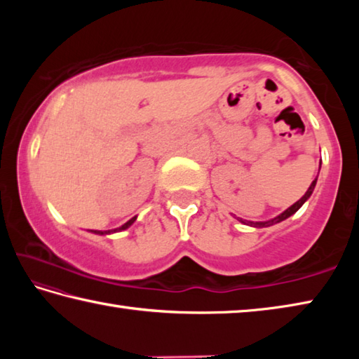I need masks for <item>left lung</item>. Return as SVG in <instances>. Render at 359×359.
<instances>
[{
    "mask_svg": "<svg viewBox=\"0 0 359 359\" xmlns=\"http://www.w3.org/2000/svg\"><path fill=\"white\" fill-rule=\"evenodd\" d=\"M315 184H317V179H315V180L312 182V185L309 187V190H307L306 194H304V196L299 199V201H296L293 205H291V208H288L287 210H285L283 214H280V215L276 217V218H272V220H269V222H247V220H242V218H238V220L242 222L244 224H250V226H255V228H264V226H271V224L280 223V222L285 220V218H288V217L293 215L294 212H297V209H299L301 205H302L304 203H306L309 198H311V194H312L313 188H315Z\"/></svg>",
    "mask_w": 359,
    "mask_h": 359,
    "instance_id": "left-lung-1",
    "label": "left lung"
}]
</instances>
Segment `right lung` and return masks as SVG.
<instances>
[{
  "instance_id": "add662e5",
  "label": "right lung",
  "mask_w": 359,
  "mask_h": 359,
  "mask_svg": "<svg viewBox=\"0 0 359 359\" xmlns=\"http://www.w3.org/2000/svg\"><path fill=\"white\" fill-rule=\"evenodd\" d=\"M135 220H136V218H131L130 222H126L125 224H121L120 228L114 229V231H93V233H96V234H109V233H115V231H121V229H126V228H128V226H131V224L135 223Z\"/></svg>"
}]
</instances>
